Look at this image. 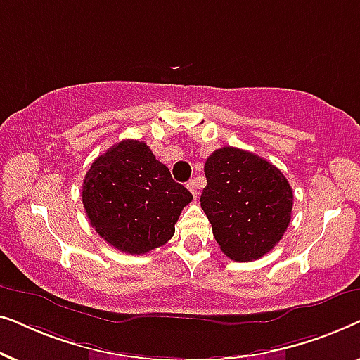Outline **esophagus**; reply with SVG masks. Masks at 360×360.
<instances>
[{"label":"esophagus","instance_id":"1","mask_svg":"<svg viewBox=\"0 0 360 360\" xmlns=\"http://www.w3.org/2000/svg\"><path fill=\"white\" fill-rule=\"evenodd\" d=\"M186 188L191 191V195H193L195 198H196V196H198L200 191H198V181H196V180H190L188 184H186Z\"/></svg>","mask_w":360,"mask_h":360}]
</instances>
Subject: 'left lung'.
Here are the masks:
<instances>
[{
	"mask_svg": "<svg viewBox=\"0 0 360 360\" xmlns=\"http://www.w3.org/2000/svg\"><path fill=\"white\" fill-rule=\"evenodd\" d=\"M201 208L229 259L257 260L280 243L292 219L293 191L277 167L238 147L214 150L205 164Z\"/></svg>",
	"mask_w": 360,
	"mask_h": 360,
	"instance_id": "obj_1",
	"label": "left lung"
}]
</instances>
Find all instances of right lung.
Returning <instances> with one entry per match:
<instances>
[{"label":"right lung","instance_id":"obj_1","mask_svg":"<svg viewBox=\"0 0 360 360\" xmlns=\"http://www.w3.org/2000/svg\"><path fill=\"white\" fill-rule=\"evenodd\" d=\"M191 200L149 146L134 139L117 142L96 157L82 186L90 224L126 254H146L164 245Z\"/></svg>","mask_w":360,"mask_h":360}]
</instances>
